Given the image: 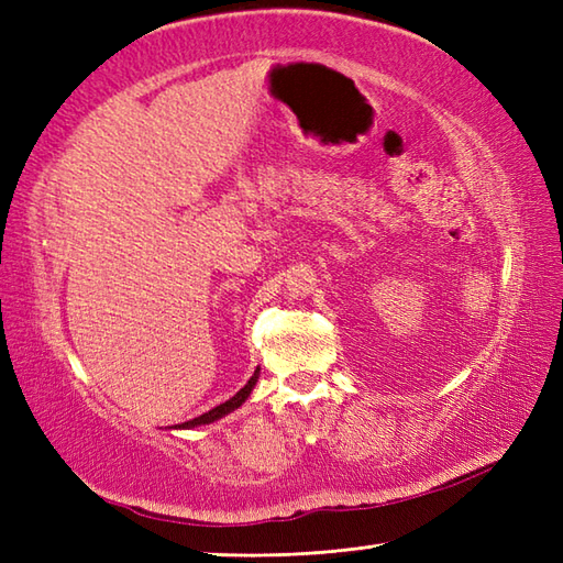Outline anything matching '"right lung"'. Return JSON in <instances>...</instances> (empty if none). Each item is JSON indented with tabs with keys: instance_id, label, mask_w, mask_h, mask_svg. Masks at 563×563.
<instances>
[{
	"instance_id": "obj_1",
	"label": "right lung",
	"mask_w": 563,
	"mask_h": 563,
	"mask_svg": "<svg viewBox=\"0 0 563 563\" xmlns=\"http://www.w3.org/2000/svg\"><path fill=\"white\" fill-rule=\"evenodd\" d=\"M256 379H258V367H256V373L251 375V379L246 382V385L239 389L232 399H227L224 404H220V406H214V409H210L208 413H202V416H198V418H194V421H186V423H181L178 428H196V426H206V423H212V421H218V418H222L224 413H230V411H234V409H239V406H242L246 399H249V394H251V389H254V385H256Z\"/></svg>"
}]
</instances>
